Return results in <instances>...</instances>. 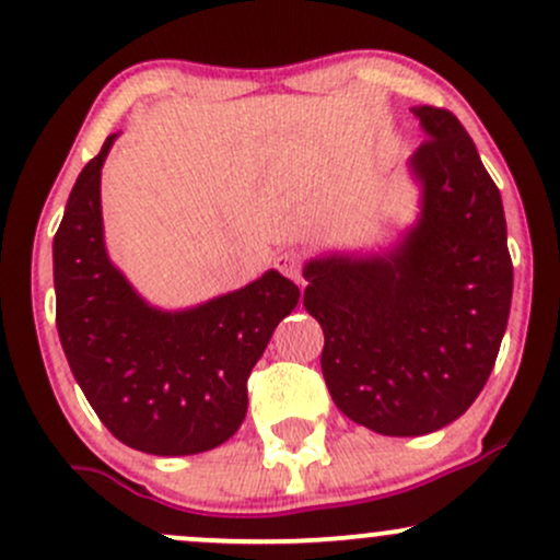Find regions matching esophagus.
Masks as SVG:
<instances>
[{
  "instance_id": "1",
  "label": "esophagus",
  "mask_w": 560,
  "mask_h": 560,
  "mask_svg": "<svg viewBox=\"0 0 560 560\" xmlns=\"http://www.w3.org/2000/svg\"><path fill=\"white\" fill-rule=\"evenodd\" d=\"M276 268L284 276H289V279L298 281V284H305V279H302V258L298 253H281L279 258H276Z\"/></svg>"
}]
</instances>
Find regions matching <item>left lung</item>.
Wrapping results in <instances>:
<instances>
[{
  "instance_id": "8db88e82",
  "label": "left lung",
  "mask_w": 560,
  "mask_h": 560,
  "mask_svg": "<svg viewBox=\"0 0 560 560\" xmlns=\"http://www.w3.org/2000/svg\"><path fill=\"white\" fill-rule=\"evenodd\" d=\"M410 110L427 133L408 158L413 223L378 253H326L302 268L331 400L384 436L432 434L471 408L513 294L503 199L477 144L453 113Z\"/></svg>"
}]
</instances>
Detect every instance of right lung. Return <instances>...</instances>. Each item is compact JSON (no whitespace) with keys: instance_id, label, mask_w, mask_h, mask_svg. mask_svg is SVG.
I'll return each instance as SVG.
<instances>
[{"instance_id":"1","label":"right lung","mask_w":560,"mask_h":560,"mask_svg":"<svg viewBox=\"0 0 560 560\" xmlns=\"http://www.w3.org/2000/svg\"><path fill=\"white\" fill-rule=\"evenodd\" d=\"M110 133L70 191L55 234L57 334L89 405L113 436L150 455L213 450L247 416V378L300 289L279 271L191 307H158L110 260L102 165Z\"/></svg>"}]
</instances>
